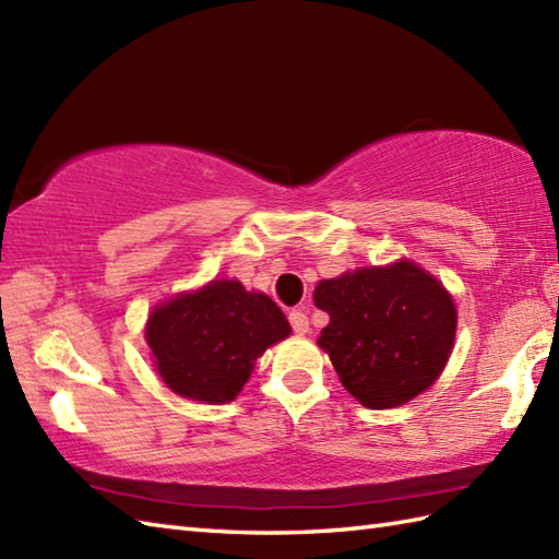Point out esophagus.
<instances>
[{
  "label": "esophagus",
  "instance_id": "esophagus-1",
  "mask_svg": "<svg viewBox=\"0 0 559 559\" xmlns=\"http://www.w3.org/2000/svg\"><path fill=\"white\" fill-rule=\"evenodd\" d=\"M288 319H290V326H293L295 334L302 336V334H307V331H310V319H307V314L302 310H293L288 314Z\"/></svg>",
  "mask_w": 559,
  "mask_h": 559
}]
</instances>
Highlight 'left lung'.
<instances>
[{
    "label": "left lung",
    "mask_w": 559,
    "mask_h": 559,
    "mask_svg": "<svg viewBox=\"0 0 559 559\" xmlns=\"http://www.w3.org/2000/svg\"><path fill=\"white\" fill-rule=\"evenodd\" d=\"M314 305L331 317L317 343L367 408H394L418 396L454 346V300L411 261L322 281Z\"/></svg>",
    "instance_id": "left-lung-1"
}]
</instances>
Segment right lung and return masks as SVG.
Masks as SVG:
<instances>
[{
	"label": "right lung",
	"instance_id": "1",
	"mask_svg": "<svg viewBox=\"0 0 559 559\" xmlns=\"http://www.w3.org/2000/svg\"><path fill=\"white\" fill-rule=\"evenodd\" d=\"M288 334L281 307L266 295L247 293L237 281H213L160 305L146 326L165 384L206 403L233 401L259 355Z\"/></svg>",
	"mask_w": 559,
	"mask_h": 559
}]
</instances>
